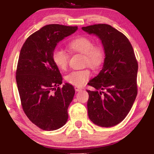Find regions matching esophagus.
Masks as SVG:
<instances>
[{
  "label": "esophagus",
  "instance_id": "34e87169",
  "mask_svg": "<svg viewBox=\"0 0 154 154\" xmlns=\"http://www.w3.org/2000/svg\"><path fill=\"white\" fill-rule=\"evenodd\" d=\"M74 88H75V90L76 91H82V89H81V88H80V87H75Z\"/></svg>",
  "mask_w": 154,
  "mask_h": 154
}]
</instances>
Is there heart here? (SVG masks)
Instances as JSON below:
<instances>
[{"label": "heart", "mask_w": 154, "mask_h": 154, "mask_svg": "<svg viewBox=\"0 0 154 154\" xmlns=\"http://www.w3.org/2000/svg\"><path fill=\"white\" fill-rule=\"evenodd\" d=\"M71 51L84 55V65L93 69H98L104 63L105 51L100 45H94L91 39L80 36L72 40L68 45ZM52 59L55 65L61 70H65L69 64V56L63 49L57 48L52 54ZM91 76L89 69L74 70L70 72L66 77L67 82L72 85L81 87L85 83Z\"/></svg>", "instance_id": "obj_1"}]
</instances>
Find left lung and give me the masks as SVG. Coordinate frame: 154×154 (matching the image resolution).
Listing matches in <instances>:
<instances>
[{
	"mask_svg": "<svg viewBox=\"0 0 154 154\" xmlns=\"http://www.w3.org/2000/svg\"><path fill=\"white\" fill-rule=\"evenodd\" d=\"M82 29L97 35L105 51L102 70L88 83L96 89L87 90L88 115L98 126H115L125 119L138 93V65L134 51L126 35L109 24H94Z\"/></svg>",
	"mask_w": 154,
	"mask_h": 154,
	"instance_id": "1",
	"label": "left lung"
}]
</instances>
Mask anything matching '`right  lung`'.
Masks as SVG:
<instances>
[{
	"label": "right lung",
	"mask_w": 154,
	"mask_h": 154,
	"mask_svg": "<svg viewBox=\"0 0 154 154\" xmlns=\"http://www.w3.org/2000/svg\"><path fill=\"white\" fill-rule=\"evenodd\" d=\"M77 30V26L49 24L31 34L21 48L16 79L22 109L31 122L44 130L65 125L75 89L65 83L52 59L59 42Z\"/></svg>",
	"instance_id": "right-lung-1"
}]
</instances>
